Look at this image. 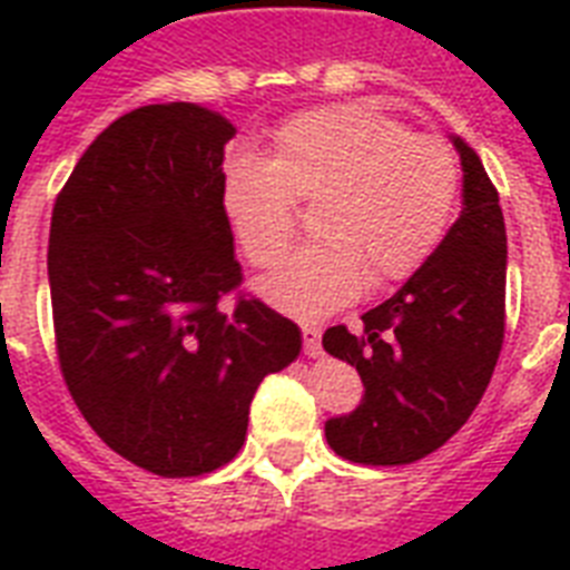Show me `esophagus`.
<instances>
[{"label":"esophagus","instance_id":"1","mask_svg":"<svg viewBox=\"0 0 570 570\" xmlns=\"http://www.w3.org/2000/svg\"><path fill=\"white\" fill-rule=\"evenodd\" d=\"M302 337H304V355L320 357L322 355V328H316V325H304Z\"/></svg>","mask_w":570,"mask_h":570}]
</instances>
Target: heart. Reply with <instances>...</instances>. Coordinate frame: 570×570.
<instances>
[{"label":"heart","instance_id":"1","mask_svg":"<svg viewBox=\"0 0 570 570\" xmlns=\"http://www.w3.org/2000/svg\"><path fill=\"white\" fill-rule=\"evenodd\" d=\"M461 195L459 156L441 136L407 132L361 102L284 120L263 156L236 154L218 174V206L250 266L284 257L295 206L316 200L311 233L254 289L295 320H322L375 286L405 281L441 245Z\"/></svg>","mask_w":570,"mask_h":570}]
</instances>
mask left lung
<instances>
[{
  "mask_svg": "<svg viewBox=\"0 0 570 570\" xmlns=\"http://www.w3.org/2000/svg\"><path fill=\"white\" fill-rule=\"evenodd\" d=\"M461 156V215L434 254L366 311L364 331H325L322 346L357 370L364 399L331 416V450L357 464H411L468 423L494 375L505 331V222L476 150Z\"/></svg>",
  "mask_w": 570,
  "mask_h": 570,
  "instance_id": "8db88e82",
  "label": "left lung"
}]
</instances>
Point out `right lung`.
I'll use <instances>...</instances> for the list:
<instances>
[{
    "instance_id": "add662e5",
    "label": "right lung",
    "mask_w": 570,
    "mask_h": 570,
    "mask_svg": "<svg viewBox=\"0 0 570 570\" xmlns=\"http://www.w3.org/2000/svg\"><path fill=\"white\" fill-rule=\"evenodd\" d=\"M236 127L156 102L102 129L58 191L49 295L65 384L106 446L156 476H200L242 450L259 381L302 331L239 295L218 206Z\"/></svg>"
}]
</instances>
